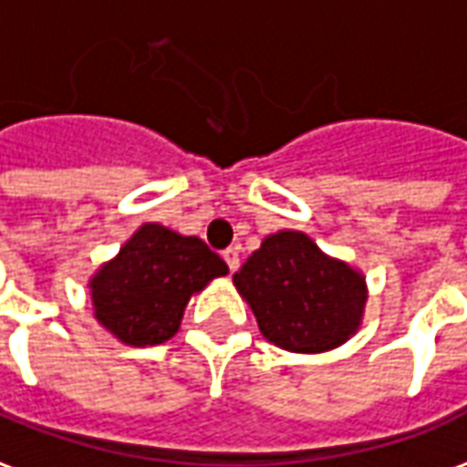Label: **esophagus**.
Listing matches in <instances>:
<instances>
[{
	"label": "esophagus",
	"instance_id": "1",
	"mask_svg": "<svg viewBox=\"0 0 467 467\" xmlns=\"http://www.w3.org/2000/svg\"><path fill=\"white\" fill-rule=\"evenodd\" d=\"M223 261H226V266H229L231 271H238V266H241V256H238L236 248H226V251H223Z\"/></svg>",
	"mask_w": 467,
	"mask_h": 467
}]
</instances>
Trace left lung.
Returning a JSON list of instances; mask_svg holds the SVG:
<instances>
[{
  "mask_svg": "<svg viewBox=\"0 0 467 467\" xmlns=\"http://www.w3.org/2000/svg\"><path fill=\"white\" fill-rule=\"evenodd\" d=\"M234 285L264 338L291 353H326L350 341L368 304L363 271L294 229L268 234L234 274Z\"/></svg>",
  "mask_w": 467,
  "mask_h": 467,
  "instance_id": "1",
  "label": "left lung"
}]
</instances>
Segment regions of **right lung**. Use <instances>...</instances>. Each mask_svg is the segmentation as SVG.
<instances>
[{"label":"right lung","instance_id":"add662e5","mask_svg":"<svg viewBox=\"0 0 467 467\" xmlns=\"http://www.w3.org/2000/svg\"><path fill=\"white\" fill-rule=\"evenodd\" d=\"M229 274L201 238L141 223L87 281L97 323L119 343L146 348L176 336L192 296Z\"/></svg>","mask_w":467,"mask_h":467}]
</instances>
